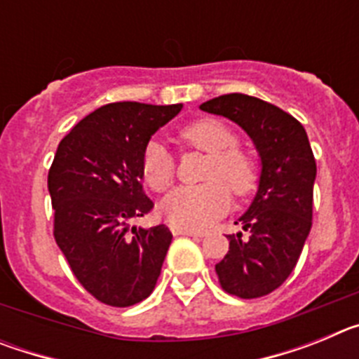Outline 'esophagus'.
Segmentation results:
<instances>
[{
  "label": "esophagus",
  "instance_id": "34e87169",
  "mask_svg": "<svg viewBox=\"0 0 359 359\" xmlns=\"http://www.w3.org/2000/svg\"><path fill=\"white\" fill-rule=\"evenodd\" d=\"M172 233L174 236H189V237L207 236V231H203V230H187V228H177V226H172Z\"/></svg>",
  "mask_w": 359,
  "mask_h": 359
}]
</instances>
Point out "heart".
I'll return each instance as SVG.
<instances>
[{
  "label": "heart",
  "mask_w": 359,
  "mask_h": 359,
  "mask_svg": "<svg viewBox=\"0 0 359 359\" xmlns=\"http://www.w3.org/2000/svg\"><path fill=\"white\" fill-rule=\"evenodd\" d=\"M185 147L207 152L205 183L180 187L161 201V212L172 226L203 228L223 214L230 205V189L236 196L252 192L257 185V167L246 152L239 151V138L226 123L201 118L189 123L177 135ZM142 174L154 192H165L174 182L176 161L160 142H149L142 156Z\"/></svg>",
  "instance_id": "heart-1"
}]
</instances>
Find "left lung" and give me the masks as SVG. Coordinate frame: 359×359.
<instances>
[{"mask_svg":"<svg viewBox=\"0 0 359 359\" xmlns=\"http://www.w3.org/2000/svg\"><path fill=\"white\" fill-rule=\"evenodd\" d=\"M199 107L236 122L261 158L257 194L236 221L246 236H228L230 250L215 273L226 293L264 297L290 277L309 236L316 177L309 138L290 113L250 95H221Z\"/></svg>","mask_w":359,"mask_h":359,"instance_id":"8db88e82","label":"left lung"}]
</instances>
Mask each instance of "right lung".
I'll list each match as a JSON object with an SVG mask.
<instances>
[{"label": "right lung", "mask_w": 359, "mask_h": 359, "mask_svg": "<svg viewBox=\"0 0 359 359\" xmlns=\"http://www.w3.org/2000/svg\"><path fill=\"white\" fill-rule=\"evenodd\" d=\"M182 107L106 104L57 147L48 172L55 243L84 290L107 306L142 302L160 277L172 233L131 221L154 207L142 187L144 149Z\"/></svg>", "instance_id": "right-lung-1"}]
</instances>
